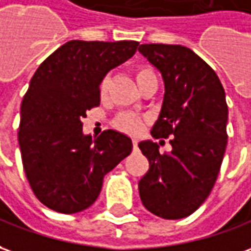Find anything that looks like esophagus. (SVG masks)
<instances>
[{
	"instance_id": "1",
	"label": "esophagus",
	"mask_w": 251,
	"mask_h": 251,
	"mask_svg": "<svg viewBox=\"0 0 251 251\" xmlns=\"http://www.w3.org/2000/svg\"><path fill=\"white\" fill-rule=\"evenodd\" d=\"M133 150H137V140H133Z\"/></svg>"
}]
</instances>
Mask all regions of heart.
I'll return each instance as SVG.
<instances>
[{
    "instance_id": "obj_1",
    "label": "heart",
    "mask_w": 251,
    "mask_h": 251,
    "mask_svg": "<svg viewBox=\"0 0 251 251\" xmlns=\"http://www.w3.org/2000/svg\"><path fill=\"white\" fill-rule=\"evenodd\" d=\"M134 76L137 83H141L147 78H152L155 75L154 68L150 66H139L134 70ZM110 85H111V79L110 76H104L99 86V93H100V99L105 100L108 96V90H110ZM143 121L140 115H136L133 112H119L118 115L114 118V126L122 130V132L130 133V134H137V133L143 129Z\"/></svg>"
}]
</instances>
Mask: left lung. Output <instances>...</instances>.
I'll return each instance as SVG.
<instances>
[{
  "label": "left lung",
  "instance_id": "8db88e82",
  "mask_svg": "<svg viewBox=\"0 0 251 251\" xmlns=\"http://www.w3.org/2000/svg\"><path fill=\"white\" fill-rule=\"evenodd\" d=\"M140 53L161 71L165 97L152 126L155 139L172 136V151L152 141L139 148L150 169L139 181L144 207L166 220L187 217L206 201L226 154L228 105L214 70L190 48L143 44Z\"/></svg>",
  "mask_w": 251,
  "mask_h": 251
}]
</instances>
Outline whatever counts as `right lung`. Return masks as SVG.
Wrapping results in <instances>:
<instances>
[{"label": "right lung", "instance_id": "add662e5", "mask_svg": "<svg viewBox=\"0 0 251 251\" xmlns=\"http://www.w3.org/2000/svg\"><path fill=\"white\" fill-rule=\"evenodd\" d=\"M137 41H68L41 63L25 92L18 139L25 177L47 207L73 214L95 203L104 176L132 152L115 130L85 136L82 119L100 104L105 74L130 59Z\"/></svg>", "mask_w": 251, "mask_h": 251}]
</instances>
